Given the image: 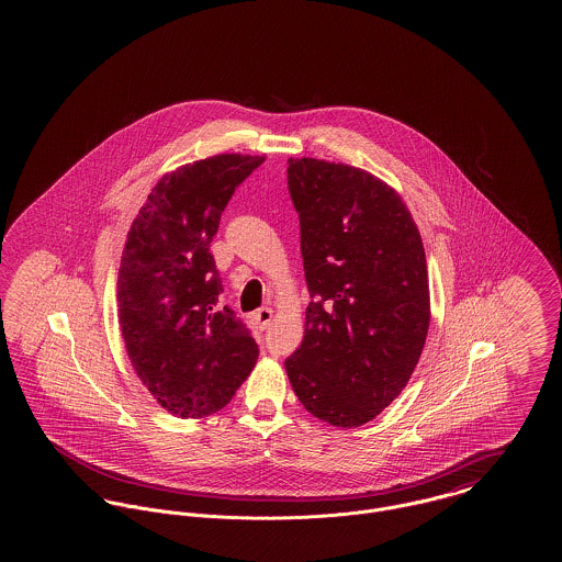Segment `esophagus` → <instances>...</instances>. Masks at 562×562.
I'll use <instances>...</instances> for the list:
<instances>
[{"label": "esophagus", "mask_w": 562, "mask_h": 562, "mask_svg": "<svg viewBox=\"0 0 562 562\" xmlns=\"http://www.w3.org/2000/svg\"><path fill=\"white\" fill-rule=\"evenodd\" d=\"M273 318V310L271 307H261L257 314H255V321L259 324V328H268L269 322Z\"/></svg>", "instance_id": "1"}]
</instances>
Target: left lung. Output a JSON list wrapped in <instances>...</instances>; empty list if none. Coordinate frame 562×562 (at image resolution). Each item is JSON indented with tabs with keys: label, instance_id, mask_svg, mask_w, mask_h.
<instances>
[{
	"label": "left lung",
	"instance_id": "1",
	"mask_svg": "<svg viewBox=\"0 0 562 562\" xmlns=\"http://www.w3.org/2000/svg\"><path fill=\"white\" fill-rule=\"evenodd\" d=\"M310 305L284 360L322 422L358 428L408 383L429 328L426 252L401 195L348 164L289 160Z\"/></svg>",
	"mask_w": 562,
	"mask_h": 562
}]
</instances>
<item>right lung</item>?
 <instances>
[{"label": "right lung", "instance_id": "obj_1", "mask_svg": "<svg viewBox=\"0 0 562 562\" xmlns=\"http://www.w3.org/2000/svg\"><path fill=\"white\" fill-rule=\"evenodd\" d=\"M263 161L223 154L164 175L122 252L117 303L128 358L154 398L183 419L223 408L259 358L246 324L218 301L211 241L234 191Z\"/></svg>", "mask_w": 562, "mask_h": 562}]
</instances>
